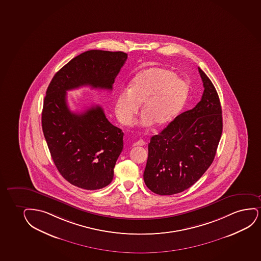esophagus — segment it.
I'll use <instances>...</instances> for the list:
<instances>
[{"instance_id":"34e87169","label":"esophagus","mask_w":261,"mask_h":261,"mask_svg":"<svg viewBox=\"0 0 261 261\" xmlns=\"http://www.w3.org/2000/svg\"><path fill=\"white\" fill-rule=\"evenodd\" d=\"M145 145V142L143 141L142 139H140V140H139V141H137V142H135L134 144H133L134 146H137V145H140V146H141V145Z\"/></svg>"}]
</instances>
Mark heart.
Returning <instances> with one entry per match:
<instances>
[{
  "mask_svg": "<svg viewBox=\"0 0 261 261\" xmlns=\"http://www.w3.org/2000/svg\"><path fill=\"white\" fill-rule=\"evenodd\" d=\"M188 96V86L165 68H149L137 74L129 90L120 92L116 101V116L123 125L129 124L141 103L143 124L152 122L162 127L180 112Z\"/></svg>",
  "mask_w": 261,
  "mask_h": 261,
  "instance_id": "obj_1",
  "label": "heart"
}]
</instances>
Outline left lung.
<instances>
[{
    "label": "left lung",
    "instance_id": "8db88e82",
    "mask_svg": "<svg viewBox=\"0 0 261 261\" xmlns=\"http://www.w3.org/2000/svg\"><path fill=\"white\" fill-rule=\"evenodd\" d=\"M204 92L194 108L176 116L148 144L144 181L159 195L184 192L204 175L214 162L222 132L217 92L200 68Z\"/></svg>",
    "mask_w": 261,
    "mask_h": 261
}]
</instances>
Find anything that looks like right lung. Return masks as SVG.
<instances>
[{"mask_svg": "<svg viewBox=\"0 0 261 261\" xmlns=\"http://www.w3.org/2000/svg\"><path fill=\"white\" fill-rule=\"evenodd\" d=\"M127 57L121 51H86L56 72L46 90L44 137L60 174L79 188L99 190L112 181L123 132L109 122L100 106L70 111L66 92L85 86L111 91Z\"/></svg>", "mask_w": 261, "mask_h": 261, "instance_id": "add662e5", "label": "right lung"}]
</instances>
